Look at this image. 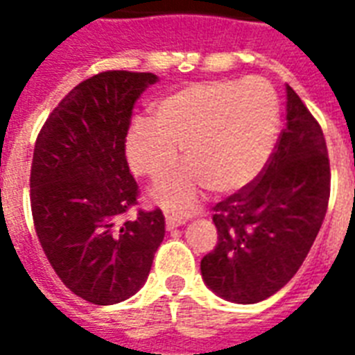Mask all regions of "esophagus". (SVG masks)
Here are the masks:
<instances>
[{
  "label": "esophagus",
  "instance_id": "34e87169",
  "mask_svg": "<svg viewBox=\"0 0 355 355\" xmlns=\"http://www.w3.org/2000/svg\"><path fill=\"white\" fill-rule=\"evenodd\" d=\"M184 223H186V219H184V217H178V216H175V214H169V211H167V214H166V227H167V230H173V228L182 227Z\"/></svg>",
  "mask_w": 355,
  "mask_h": 355
}]
</instances>
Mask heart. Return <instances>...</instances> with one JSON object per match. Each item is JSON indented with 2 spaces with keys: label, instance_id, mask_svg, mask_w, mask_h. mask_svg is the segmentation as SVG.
I'll list each match as a JSON object with an SVG mask.
<instances>
[{
  "label": "heart",
  "instance_id": "1",
  "mask_svg": "<svg viewBox=\"0 0 355 355\" xmlns=\"http://www.w3.org/2000/svg\"><path fill=\"white\" fill-rule=\"evenodd\" d=\"M276 130L278 99L265 80H205L160 99L153 119H134L125 150L132 171L156 182L182 147L186 164L153 191V200L188 214L208 188L232 193L252 182L275 149Z\"/></svg>",
  "mask_w": 355,
  "mask_h": 355
}]
</instances>
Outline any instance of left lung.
<instances>
[{
  "label": "left lung",
  "instance_id": "1",
  "mask_svg": "<svg viewBox=\"0 0 355 355\" xmlns=\"http://www.w3.org/2000/svg\"><path fill=\"white\" fill-rule=\"evenodd\" d=\"M287 125L258 177L217 202V245L200 259L206 286L254 304L280 291L308 256L330 200V158L319 121L287 86Z\"/></svg>",
  "mask_w": 355,
  "mask_h": 355
}]
</instances>
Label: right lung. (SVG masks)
<instances>
[{
  "mask_svg": "<svg viewBox=\"0 0 355 355\" xmlns=\"http://www.w3.org/2000/svg\"><path fill=\"white\" fill-rule=\"evenodd\" d=\"M155 73L103 71L77 85L38 132L31 211L46 258L62 284L97 306L127 300L149 276L166 234L160 208L138 210L125 156L132 110Z\"/></svg>",
  "mask_w": 355,
  "mask_h": 355,
  "instance_id": "right-lung-1",
  "label": "right lung"
}]
</instances>
